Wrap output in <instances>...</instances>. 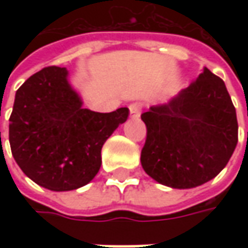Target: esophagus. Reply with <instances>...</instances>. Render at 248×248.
<instances>
[{
    "instance_id": "1",
    "label": "esophagus",
    "mask_w": 248,
    "mask_h": 248,
    "mask_svg": "<svg viewBox=\"0 0 248 248\" xmlns=\"http://www.w3.org/2000/svg\"><path fill=\"white\" fill-rule=\"evenodd\" d=\"M140 110H142L140 103H131L129 105V117L131 119H138L140 116Z\"/></svg>"
}]
</instances>
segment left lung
Segmentation results:
<instances>
[{"instance_id":"obj_1","label":"left lung","mask_w":248,"mask_h":248,"mask_svg":"<svg viewBox=\"0 0 248 248\" xmlns=\"http://www.w3.org/2000/svg\"><path fill=\"white\" fill-rule=\"evenodd\" d=\"M145 172L161 185L190 189L218 175L237 145V119L225 82L207 67L168 103L142 116Z\"/></svg>"}]
</instances>
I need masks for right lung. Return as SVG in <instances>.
<instances>
[{
    "label": "right lung",
    "mask_w": 248,
    "mask_h": 248,
    "mask_svg": "<svg viewBox=\"0 0 248 248\" xmlns=\"http://www.w3.org/2000/svg\"><path fill=\"white\" fill-rule=\"evenodd\" d=\"M129 110L98 113L82 108L66 67H45L16 91L9 117L15 161L37 185L67 192L90 184L102 164L106 139Z\"/></svg>",
    "instance_id": "obj_1"
}]
</instances>
